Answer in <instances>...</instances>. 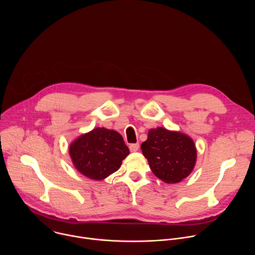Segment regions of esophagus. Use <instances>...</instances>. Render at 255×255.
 <instances>
[{
	"mask_svg": "<svg viewBox=\"0 0 255 255\" xmlns=\"http://www.w3.org/2000/svg\"><path fill=\"white\" fill-rule=\"evenodd\" d=\"M129 149H130V151H131V152H136V151L139 149V143H133V144H130Z\"/></svg>",
	"mask_w": 255,
	"mask_h": 255,
	"instance_id": "34e87169",
	"label": "esophagus"
}]
</instances>
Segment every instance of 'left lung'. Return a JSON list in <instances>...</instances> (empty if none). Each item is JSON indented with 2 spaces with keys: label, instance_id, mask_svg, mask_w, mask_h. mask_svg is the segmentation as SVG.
I'll use <instances>...</instances> for the list:
<instances>
[{
  "label": "left lung",
  "instance_id": "left-lung-1",
  "mask_svg": "<svg viewBox=\"0 0 255 255\" xmlns=\"http://www.w3.org/2000/svg\"><path fill=\"white\" fill-rule=\"evenodd\" d=\"M152 172L166 184H175L194 169L197 149L188 135L158 127L150 129L147 140L141 144Z\"/></svg>",
  "mask_w": 255,
  "mask_h": 255
}]
</instances>
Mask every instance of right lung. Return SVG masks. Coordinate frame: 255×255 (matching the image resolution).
Returning a JSON list of instances; mask_svg holds the SVG:
<instances>
[{
	"label": "right lung",
	"mask_w": 255,
	"mask_h": 255,
	"mask_svg": "<svg viewBox=\"0 0 255 255\" xmlns=\"http://www.w3.org/2000/svg\"><path fill=\"white\" fill-rule=\"evenodd\" d=\"M129 154L123 137L114 130L95 128L69 145V155L85 176L101 180L117 171Z\"/></svg>",
	"instance_id": "1"
}]
</instances>
